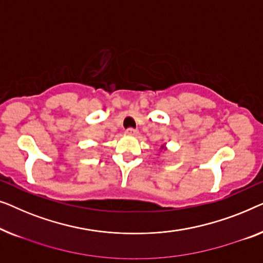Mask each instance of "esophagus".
<instances>
[{
  "instance_id": "esophagus-1",
  "label": "esophagus",
  "mask_w": 263,
  "mask_h": 263,
  "mask_svg": "<svg viewBox=\"0 0 263 263\" xmlns=\"http://www.w3.org/2000/svg\"><path fill=\"white\" fill-rule=\"evenodd\" d=\"M125 133H126V135H128V136H137L139 132L135 130V128H127V130L125 131Z\"/></svg>"
}]
</instances>
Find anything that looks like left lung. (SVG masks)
<instances>
[{
    "mask_svg": "<svg viewBox=\"0 0 263 263\" xmlns=\"http://www.w3.org/2000/svg\"><path fill=\"white\" fill-rule=\"evenodd\" d=\"M160 150H161V151H163V150L165 151V150H167V145H165V143H162V144H161Z\"/></svg>",
    "mask_w": 263,
    "mask_h": 263,
    "instance_id": "1",
    "label": "left lung"
}]
</instances>
